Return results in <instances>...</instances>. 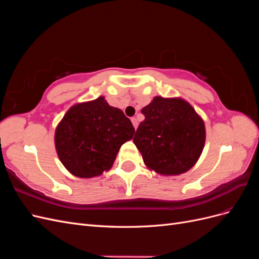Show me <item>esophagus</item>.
<instances>
[{"instance_id": "obj_1", "label": "esophagus", "mask_w": 259, "mask_h": 259, "mask_svg": "<svg viewBox=\"0 0 259 259\" xmlns=\"http://www.w3.org/2000/svg\"><path fill=\"white\" fill-rule=\"evenodd\" d=\"M132 123H133V125H134V128H135V130H137L138 122H137V120L135 119V117H132Z\"/></svg>"}]
</instances>
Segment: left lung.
Returning a JSON list of instances; mask_svg holds the SVG:
<instances>
[{"label": "left lung", "instance_id": "left-lung-1", "mask_svg": "<svg viewBox=\"0 0 259 259\" xmlns=\"http://www.w3.org/2000/svg\"><path fill=\"white\" fill-rule=\"evenodd\" d=\"M145 120L133 142L146 166L164 176L184 174L198 162L205 145L202 117L180 97L155 96L143 108Z\"/></svg>", "mask_w": 259, "mask_h": 259}]
</instances>
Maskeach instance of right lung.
Segmentation results:
<instances>
[{
  "label": "right lung",
  "mask_w": 259,
  "mask_h": 259,
  "mask_svg": "<svg viewBox=\"0 0 259 259\" xmlns=\"http://www.w3.org/2000/svg\"><path fill=\"white\" fill-rule=\"evenodd\" d=\"M135 128L119 108L104 96L73 105L55 130V148L70 174L93 178L113 165L121 146L134 136Z\"/></svg>",
  "instance_id": "obj_1"
}]
</instances>
